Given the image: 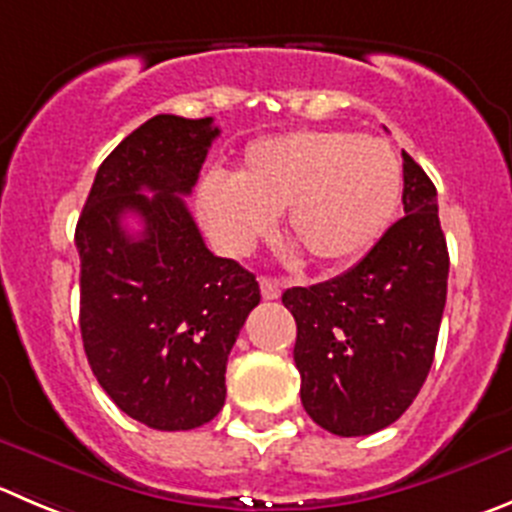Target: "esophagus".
<instances>
[{"label":"esophagus","mask_w":512,"mask_h":512,"mask_svg":"<svg viewBox=\"0 0 512 512\" xmlns=\"http://www.w3.org/2000/svg\"><path fill=\"white\" fill-rule=\"evenodd\" d=\"M259 286H261V296H264L266 301H274V299H279V296H281V281L279 279H271V276H261Z\"/></svg>","instance_id":"esophagus-1"}]
</instances>
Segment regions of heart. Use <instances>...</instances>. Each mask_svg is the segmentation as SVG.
<instances>
[{
    "instance_id": "1",
    "label": "heart",
    "mask_w": 512,
    "mask_h": 512,
    "mask_svg": "<svg viewBox=\"0 0 512 512\" xmlns=\"http://www.w3.org/2000/svg\"><path fill=\"white\" fill-rule=\"evenodd\" d=\"M402 196V165L377 135L296 130L256 140L233 178L211 173L198 213L213 241L246 253L284 211V231L314 264L357 259L387 231Z\"/></svg>"
}]
</instances>
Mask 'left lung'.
Wrapping results in <instances>:
<instances>
[{
  "label": "left lung",
  "mask_w": 512,
  "mask_h": 512,
  "mask_svg": "<svg viewBox=\"0 0 512 512\" xmlns=\"http://www.w3.org/2000/svg\"><path fill=\"white\" fill-rule=\"evenodd\" d=\"M405 216L347 274L281 301L296 319L301 405L339 437L384 430L430 374L447 299V241L437 191L402 150Z\"/></svg>",
  "instance_id": "8db88e82"
}]
</instances>
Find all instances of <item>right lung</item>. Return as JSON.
<instances>
[{
  "instance_id": "right-lung-1",
  "label": "right lung",
  "mask_w": 512,
  "mask_h": 512,
  "mask_svg": "<svg viewBox=\"0 0 512 512\" xmlns=\"http://www.w3.org/2000/svg\"><path fill=\"white\" fill-rule=\"evenodd\" d=\"M218 133L213 118H150L102 160L75 228L87 362L153 430H196L221 412L228 354L261 301L256 276L208 251L183 201ZM128 212L144 223L135 237Z\"/></svg>"
}]
</instances>
